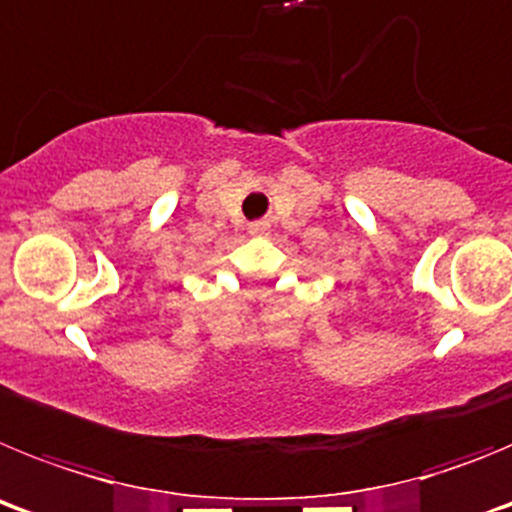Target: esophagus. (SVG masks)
Instances as JSON below:
<instances>
[{
	"mask_svg": "<svg viewBox=\"0 0 512 512\" xmlns=\"http://www.w3.org/2000/svg\"><path fill=\"white\" fill-rule=\"evenodd\" d=\"M269 230H271L269 223H251L248 233L256 235V238H264V235H269Z\"/></svg>",
	"mask_w": 512,
	"mask_h": 512,
	"instance_id": "1",
	"label": "esophagus"
}]
</instances>
